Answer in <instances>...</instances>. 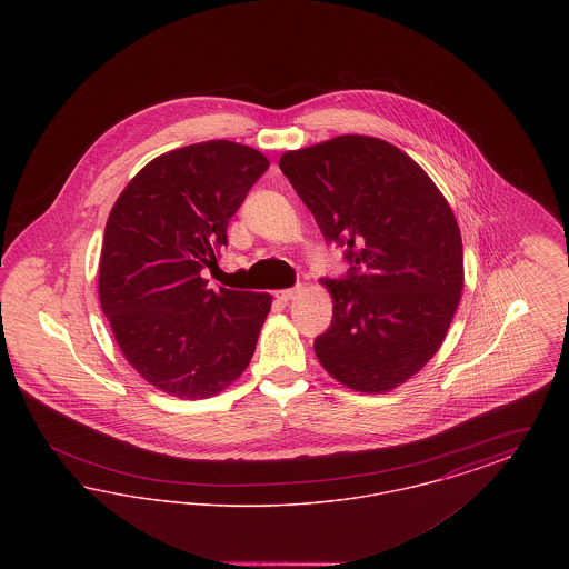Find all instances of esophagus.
<instances>
[{
    "label": "esophagus",
    "mask_w": 569,
    "mask_h": 569,
    "mask_svg": "<svg viewBox=\"0 0 569 569\" xmlns=\"http://www.w3.org/2000/svg\"><path fill=\"white\" fill-rule=\"evenodd\" d=\"M300 295V288H288V290H279V292H274V297L279 298L281 302H290V300H295V298Z\"/></svg>",
    "instance_id": "obj_1"
}]
</instances>
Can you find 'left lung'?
Here are the masks:
<instances>
[{
  "label": "left lung",
  "instance_id": "left-lung-1",
  "mask_svg": "<svg viewBox=\"0 0 569 569\" xmlns=\"http://www.w3.org/2000/svg\"><path fill=\"white\" fill-rule=\"evenodd\" d=\"M279 168L352 269L320 283L332 322L313 343L330 378L365 395L416 376L441 348L465 283L457 217L399 147L343 134L286 151Z\"/></svg>",
  "mask_w": 569,
  "mask_h": 569
}]
</instances>
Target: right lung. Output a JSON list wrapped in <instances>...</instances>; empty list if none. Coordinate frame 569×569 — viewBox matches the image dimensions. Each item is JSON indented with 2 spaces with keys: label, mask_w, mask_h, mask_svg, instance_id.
I'll use <instances>...</instances> for the list:
<instances>
[{
  "label": "right lung",
  "mask_w": 569,
  "mask_h": 569,
  "mask_svg": "<svg viewBox=\"0 0 569 569\" xmlns=\"http://www.w3.org/2000/svg\"><path fill=\"white\" fill-rule=\"evenodd\" d=\"M269 168L232 140L158 156L110 209L98 292L136 373L170 397L209 399L241 378L271 295L207 288L230 217Z\"/></svg>",
  "instance_id": "1"
}]
</instances>
